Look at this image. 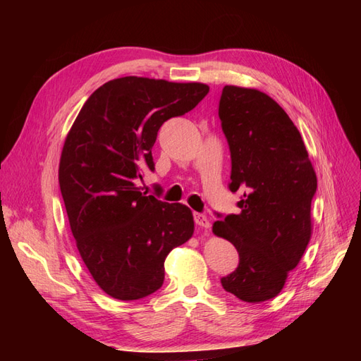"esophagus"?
<instances>
[{
    "mask_svg": "<svg viewBox=\"0 0 361 361\" xmlns=\"http://www.w3.org/2000/svg\"><path fill=\"white\" fill-rule=\"evenodd\" d=\"M194 221H195V224H197L202 228H209L211 227V223H209V220H207V216L200 214V212H195L194 214Z\"/></svg>",
    "mask_w": 361,
    "mask_h": 361,
    "instance_id": "34e87169",
    "label": "esophagus"
}]
</instances>
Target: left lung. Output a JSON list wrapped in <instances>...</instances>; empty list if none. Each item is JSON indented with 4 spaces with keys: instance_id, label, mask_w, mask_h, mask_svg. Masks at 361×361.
<instances>
[{
    "instance_id": "1",
    "label": "left lung",
    "mask_w": 361,
    "mask_h": 361,
    "mask_svg": "<svg viewBox=\"0 0 361 361\" xmlns=\"http://www.w3.org/2000/svg\"><path fill=\"white\" fill-rule=\"evenodd\" d=\"M218 116L231 149L228 190L243 191L239 214H216L212 232L231 241L238 268L221 279L245 302L277 297L312 235L318 180L300 130L285 110L256 89L226 85Z\"/></svg>"
}]
</instances>
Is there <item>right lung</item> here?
I'll return each mask as SVG.
<instances>
[{
	"label": "right lung",
	"mask_w": 361,
	"mask_h": 361,
	"mask_svg": "<svg viewBox=\"0 0 361 361\" xmlns=\"http://www.w3.org/2000/svg\"><path fill=\"white\" fill-rule=\"evenodd\" d=\"M209 92L200 82L125 76L92 93L64 141L59 182L71 231L105 293L140 300L164 283V262L192 236L188 206L161 202L135 185L155 170L152 147L171 117L191 111Z\"/></svg>",
	"instance_id": "right-lung-1"
}]
</instances>
